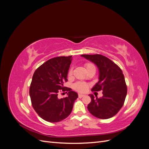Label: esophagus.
<instances>
[{
    "mask_svg": "<svg viewBox=\"0 0 149 149\" xmlns=\"http://www.w3.org/2000/svg\"><path fill=\"white\" fill-rule=\"evenodd\" d=\"M83 96H84V94H78V97H79V98H81V97H83Z\"/></svg>",
    "mask_w": 149,
    "mask_h": 149,
    "instance_id": "34e87169",
    "label": "esophagus"
}]
</instances>
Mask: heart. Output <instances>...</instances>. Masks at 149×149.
<instances>
[{
  "label": "heart",
  "mask_w": 149,
  "mask_h": 149,
  "mask_svg": "<svg viewBox=\"0 0 149 149\" xmlns=\"http://www.w3.org/2000/svg\"><path fill=\"white\" fill-rule=\"evenodd\" d=\"M92 66H94L92 63H88L86 64V69L89 68H90V67H92ZM72 73H73V69L71 68L69 71L68 74L71 75V74H72ZM74 88L76 90H78V91H81V92H83V91H85L87 89L88 85H87V84L84 83H78L76 84H75Z\"/></svg>",
  "instance_id": "b5f03b06"
}]
</instances>
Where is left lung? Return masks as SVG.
<instances>
[{
  "label": "left lung",
  "mask_w": 149,
  "mask_h": 149,
  "mask_svg": "<svg viewBox=\"0 0 149 149\" xmlns=\"http://www.w3.org/2000/svg\"><path fill=\"white\" fill-rule=\"evenodd\" d=\"M95 64L99 70V81L91 89L93 91L102 90L103 96L94 98L88 106L90 113L96 118L109 119L115 116L123 106L127 95L124 76L120 68L109 58L101 55H82Z\"/></svg>",
  "instance_id": "8db88e82"
}]
</instances>
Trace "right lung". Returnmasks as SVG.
<instances>
[{
	"label": "right lung",
	"instance_id": "obj_1",
	"mask_svg": "<svg viewBox=\"0 0 149 149\" xmlns=\"http://www.w3.org/2000/svg\"><path fill=\"white\" fill-rule=\"evenodd\" d=\"M72 56H59L47 61L35 70L30 87L31 104L40 118L49 123L65 119L72 111L78 93L70 88L67 97L58 99L71 63Z\"/></svg>",
	"mask_w": 149,
	"mask_h": 149
}]
</instances>
